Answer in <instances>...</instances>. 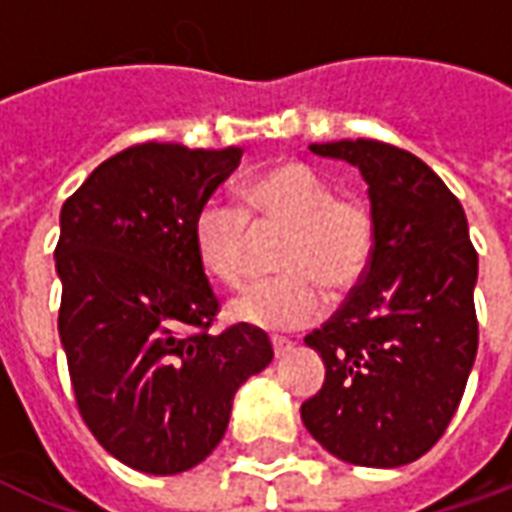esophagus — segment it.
I'll return each mask as SVG.
<instances>
[{
	"instance_id": "34e87169",
	"label": "esophagus",
	"mask_w": 512,
	"mask_h": 512,
	"mask_svg": "<svg viewBox=\"0 0 512 512\" xmlns=\"http://www.w3.org/2000/svg\"><path fill=\"white\" fill-rule=\"evenodd\" d=\"M271 346L273 354H276V360H279V357H284V354L292 349V341H287V338H271Z\"/></svg>"
}]
</instances>
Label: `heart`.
<instances>
[{"mask_svg":"<svg viewBox=\"0 0 512 512\" xmlns=\"http://www.w3.org/2000/svg\"><path fill=\"white\" fill-rule=\"evenodd\" d=\"M241 204L209 198L193 225L198 260L217 282L236 287L247 276L252 228H287L276 268L228 303L241 325L287 333L314 322L330 295H346L368 273L376 247V220L354 195H335L333 185L306 163L287 161L249 177Z\"/></svg>","mask_w":512,"mask_h":512,"instance_id":"1","label":"heart"}]
</instances>
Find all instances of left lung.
Masks as SVG:
<instances>
[{
    "instance_id": "obj_1",
    "label": "left lung",
    "mask_w": 512,
    "mask_h": 512,
    "mask_svg": "<svg viewBox=\"0 0 512 512\" xmlns=\"http://www.w3.org/2000/svg\"><path fill=\"white\" fill-rule=\"evenodd\" d=\"M308 150L360 169L376 247L335 317L306 335L325 360V384L300 416L343 462H416L443 438L478 354V252L467 217L443 179L408 150L376 139Z\"/></svg>"
}]
</instances>
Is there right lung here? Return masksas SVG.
Returning a JSON list of instances; mask_svg holds the SVG:
<instances>
[{"label": "right lung", "mask_w": 512, "mask_h": 512, "mask_svg": "<svg viewBox=\"0 0 512 512\" xmlns=\"http://www.w3.org/2000/svg\"><path fill=\"white\" fill-rule=\"evenodd\" d=\"M241 147L144 142L61 206L58 335L80 416L139 473H185L225 435L233 395L273 360L263 330L209 333L220 300L193 244L198 209Z\"/></svg>", "instance_id": "right-lung-1"}]
</instances>
